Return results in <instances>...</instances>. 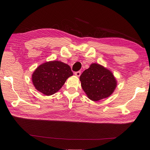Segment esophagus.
<instances>
[{"mask_svg": "<svg viewBox=\"0 0 150 150\" xmlns=\"http://www.w3.org/2000/svg\"><path fill=\"white\" fill-rule=\"evenodd\" d=\"M74 74H75L76 76H78V77L80 76V75H81V71L75 72H74Z\"/></svg>", "mask_w": 150, "mask_h": 150, "instance_id": "34e87169", "label": "esophagus"}]
</instances>
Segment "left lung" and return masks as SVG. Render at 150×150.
I'll list each match as a JSON object with an SVG mask.
<instances>
[{
	"label": "left lung",
	"instance_id": "obj_1",
	"mask_svg": "<svg viewBox=\"0 0 150 150\" xmlns=\"http://www.w3.org/2000/svg\"><path fill=\"white\" fill-rule=\"evenodd\" d=\"M81 87L88 98L98 101L114 92L117 81L112 72L103 66L93 63L80 76Z\"/></svg>",
	"mask_w": 150,
	"mask_h": 150
}]
</instances>
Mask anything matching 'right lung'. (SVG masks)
Returning a JSON list of instances; mask_svg holds the SVG:
<instances>
[{"label": "right lung", "instance_id": "right-lung-1", "mask_svg": "<svg viewBox=\"0 0 150 150\" xmlns=\"http://www.w3.org/2000/svg\"><path fill=\"white\" fill-rule=\"evenodd\" d=\"M73 75L71 67L65 63L52 61L38 66L32 75L35 89L46 96L54 94L64 85L68 78Z\"/></svg>", "mask_w": 150, "mask_h": 150}]
</instances>
